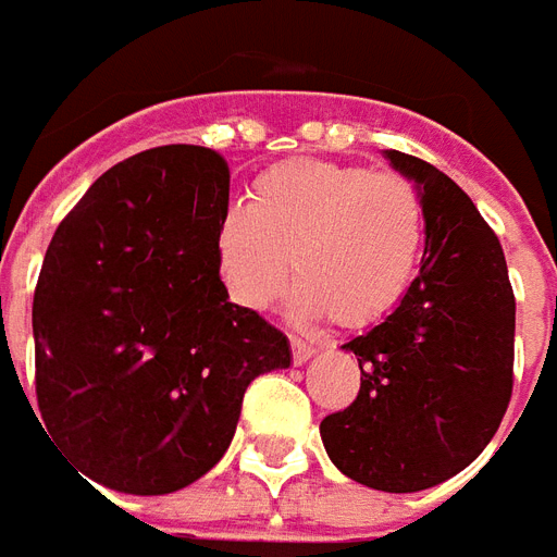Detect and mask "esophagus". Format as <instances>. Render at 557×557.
Masks as SVG:
<instances>
[{
    "mask_svg": "<svg viewBox=\"0 0 557 557\" xmlns=\"http://www.w3.org/2000/svg\"><path fill=\"white\" fill-rule=\"evenodd\" d=\"M290 348H293V362H296V364L307 362V359H310V356L315 354L313 345H307L305 339H296V336H293V339H290Z\"/></svg>",
    "mask_w": 557,
    "mask_h": 557,
    "instance_id": "1",
    "label": "esophagus"
}]
</instances>
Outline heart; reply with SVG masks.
Segmentation results:
<instances>
[{"label":"heart","instance_id":"obj_1","mask_svg":"<svg viewBox=\"0 0 557 557\" xmlns=\"http://www.w3.org/2000/svg\"><path fill=\"white\" fill-rule=\"evenodd\" d=\"M425 212L399 175L324 160L267 169L250 207L218 221L215 256L235 305L264 310L287 278L296 307L339 327H368L403 299L420 264Z\"/></svg>","mask_w":557,"mask_h":557}]
</instances>
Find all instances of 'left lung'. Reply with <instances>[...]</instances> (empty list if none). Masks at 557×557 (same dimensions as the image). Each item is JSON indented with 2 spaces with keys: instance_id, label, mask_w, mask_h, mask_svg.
Listing matches in <instances>:
<instances>
[{
  "instance_id": "1",
  "label": "left lung",
  "mask_w": 557,
  "mask_h": 557,
  "mask_svg": "<svg viewBox=\"0 0 557 557\" xmlns=\"http://www.w3.org/2000/svg\"><path fill=\"white\" fill-rule=\"evenodd\" d=\"M385 158L420 189V273L385 322L342 345L362 385L319 431L342 474L403 495L455 478L495 437L511 397L515 293L504 247L469 195L425 160Z\"/></svg>"
}]
</instances>
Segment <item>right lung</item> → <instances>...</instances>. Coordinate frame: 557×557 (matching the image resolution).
<instances>
[{
    "instance_id": "obj_1",
    "label": "right lung",
    "mask_w": 557,
    "mask_h": 557,
    "mask_svg": "<svg viewBox=\"0 0 557 557\" xmlns=\"http://www.w3.org/2000/svg\"><path fill=\"white\" fill-rule=\"evenodd\" d=\"M226 160L160 146L111 166L62 218L34 293L37 403L53 443L126 495H169L233 443L244 391L290 342L230 301L215 233Z\"/></svg>"
}]
</instances>
